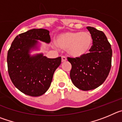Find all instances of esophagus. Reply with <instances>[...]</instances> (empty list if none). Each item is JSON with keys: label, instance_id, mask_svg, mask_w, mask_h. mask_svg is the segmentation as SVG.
Returning <instances> with one entry per match:
<instances>
[{"label": "esophagus", "instance_id": "obj_1", "mask_svg": "<svg viewBox=\"0 0 122 122\" xmlns=\"http://www.w3.org/2000/svg\"><path fill=\"white\" fill-rule=\"evenodd\" d=\"M66 61V58L65 56H62V62H65Z\"/></svg>", "mask_w": 122, "mask_h": 122}]
</instances>
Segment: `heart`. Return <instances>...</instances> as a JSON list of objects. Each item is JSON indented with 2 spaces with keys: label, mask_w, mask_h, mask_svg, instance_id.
<instances>
[{
  "label": "heart",
  "mask_w": 122,
  "mask_h": 122,
  "mask_svg": "<svg viewBox=\"0 0 122 122\" xmlns=\"http://www.w3.org/2000/svg\"><path fill=\"white\" fill-rule=\"evenodd\" d=\"M59 47L67 49L73 57H81L89 53L93 43V38L88 32H67L57 38Z\"/></svg>",
  "instance_id": "1"
}]
</instances>
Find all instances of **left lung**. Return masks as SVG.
Listing matches in <instances>:
<instances>
[{
    "instance_id": "8db88e82",
    "label": "left lung",
    "mask_w": 122,
    "mask_h": 122,
    "mask_svg": "<svg viewBox=\"0 0 122 122\" xmlns=\"http://www.w3.org/2000/svg\"><path fill=\"white\" fill-rule=\"evenodd\" d=\"M93 38L90 52L81 57H68L71 64L70 77L73 84L82 90H93L106 79L111 68L112 51L102 31L87 27Z\"/></svg>"
}]
</instances>
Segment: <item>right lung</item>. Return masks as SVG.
Here are the masks:
<instances>
[{
	"label": "right lung",
	"mask_w": 122,
	"mask_h": 122,
	"mask_svg": "<svg viewBox=\"0 0 122 122\" xmlns=\"http://www.w3.org/2000/svg\"><path fill=\"white\" fill-rule=\"evenodd\" d=\"M49 43V31L33 29L16 36L7 54L10 77L14 86L25 95L39 97L49 89L53 74L61 63V57L49 59L43 54H30L37 49L38 41Z\"/></svg>",
	"instance_id": "1"
}]
</instances>
